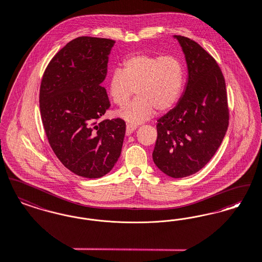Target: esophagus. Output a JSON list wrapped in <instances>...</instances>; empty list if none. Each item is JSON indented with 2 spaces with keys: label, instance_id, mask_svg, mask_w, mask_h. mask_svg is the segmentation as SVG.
<instances>
[{
  "label": "esophagus",
  "instance_id": "1",
  "mask_svg": "<svg viewBox=\"0 0 262 262\" xmlns=\"http://www.w3.org/2000/svg\"><path fill=\"white\" fill-rule=\"evenodd\" d=\"M138 128L137 124H131V123H128L126 125V135H131L133 133L134 130H136Z\"/></svg>",
  "mask_w": 262,
  "mask_h": 262
}]
</instances>
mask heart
Masks as SVG:
<instances>
[{
	"mask_svg": "<svg viewBox=\"0 0 262 262\" xmlns=\"http://www.w3.org/2000/svg\"><path fill=\"white\" fill-rule=\"evenodd\" d=\"M184 83V67L174 56L134 54L115 69L108 80L112 101L124 106L135 94L137 98L117 115L131 123L151 118L155 111L163 113L179 100Z\"/></svg>",
	"mask_w": 262,
	"mask_h": 262,
	"instance_id": "1",
	"label": "heart"
}]
</instances>
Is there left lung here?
Returning a JSON list of instances; mask_svg holds the SVG:
<instances>
[{"mask_svg": "<svg viewBox=\"0 0 262 262\" xmlns=\"http://www.w3.org/2000/svg\"><path fill=\"white\" fill-rule=\"evenodd\" d=\"M174 37L185 55L188 79L177 106L158 120L152 160L166 176L181 179L212 159L226 135L230 114L225 79L216 60L197 42Z\"/></svg>", "mask_w": 262, "mask_h": 262, "instance_id": "8db88e82", "label": "left lung"}]
</instances>
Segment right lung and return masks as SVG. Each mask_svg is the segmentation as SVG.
Here are the masks:
<instances>
[{
    "mask_svg": "<svg viewBox=\"0 0 262 262\" xmlns=\"http://www.w3.org/2000/svg\"><path fill=\"white\" fill-rule=\"evenodd\" d=\"M115 41L81 36L67 43L44 71L39 92L42 124L56 157L86 179L108 173L118 161L126 124L100 120L111 107L101 86Z\"/></svg>",
    "mask_w": 262,
    "mask_h": 262,
    "instance_id": "1",
    "label": "right lung"
}]
</instances>
